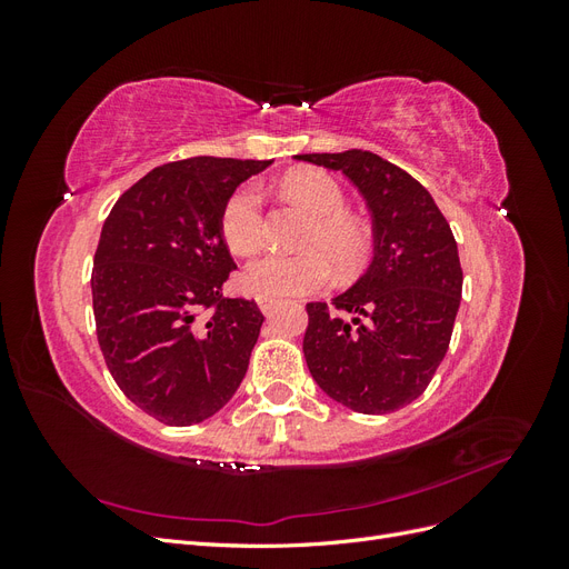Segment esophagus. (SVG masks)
<instances>
[{
  "label": "esophagus",
  "mask_w": 569,
  "mask_h": 569,
  "mask_svg": "<svg viewBox=\"0 0 569 569\" xmlns=\"http://www.w3.org/2000/svg\"><path fill=\"white\" fill-rule=\"evenodd\" d=\"M256 303H258V308H261L263 313H270L272 308H274V299L272 297H263V295H256Z\"/></svg>",
  "instance_id": "1"
}]
</instances>
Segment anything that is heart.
I'll return each instance as SVG.
<instances>
[{
    "label": "heart",
    "mask_w": 569,
    "mask_h": 569,
    "mask_svg": "<svg viewBox=\"0 0 569 569\" xmlns=\"http://www.w3.org/2000/svg\"><path fill=\"white\" fill-rule=\"evenodd\" d=\"M289 199L306 206L316 218L301 239L303 253H266L244 270V284L263 297L311 295L339 274H353L368 263L372 232L363 220L347 213L341 184L318 168H301L282 180ZM220 234L230 251L247 256L263 244L266 213L258 184L237 187L220 211Z\"/></svg>",
    "instance_id": "obj_1"
}]
</instances>
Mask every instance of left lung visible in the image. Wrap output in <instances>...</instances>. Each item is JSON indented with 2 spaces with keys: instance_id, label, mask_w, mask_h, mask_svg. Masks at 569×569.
I'll list each match as a JSON object with an SVG mask.
<instances>
[{
  "instance_id": "8db88e82",
  "label": "left lung",
  "mask_w": 569,
  "mask_h": 569,
  "mask_svg": "<svg viewBox=\"0 0 569 569\" xmlns=\"http://www.w3.org/2000/svg\"><path fill=\"white\" fill-rule=\"evenodd\" d=\"M347 176L372 216V263L351 289L306 303L303 356L318 387L366 416L408 403L449 351L462 268L449 220L403 168L372 151L299 153Z\"/></svg>"
}]
</instances>
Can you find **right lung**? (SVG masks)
Wrapping results in <instances>:
<instances>
[{"instance_id": "obj_1", "label": "right lung", "mask_w": 569, "mask_h": 569, "mask_svg": "<svg viewBox=\"0 0 569 569\" xmlns=\"http://www.w3.org/2000/svg\"><path fill=\"white\" fill-rule=\"evenodd\" d=\"M272 161L163 163L113 203L92 268L99 349L128 399L170 427L197 425L242 385L263 313L226 299L237 268L220 211Z\"/></svg>"}]
</instances>
